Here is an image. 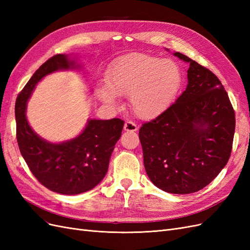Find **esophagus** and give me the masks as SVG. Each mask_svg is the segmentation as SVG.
Instances as JSON below:
<instances>
[{
  "instance_id": "obj_1",
  "label": "esophagus",
  "mask_w": 250,
  "mask_h": 250,
  "mask_svg": "<svg viewBox=\"0 0 250 250\" xmlns=\"http://www.w3.org/2000/svg\"><path fill=\"white\" fill-rule=\"evenodd\" d=\"M138 125L135 124L132 121H127L124 124V130L125 131H137L138 130Z\"/></svg>"
}]
</instances>
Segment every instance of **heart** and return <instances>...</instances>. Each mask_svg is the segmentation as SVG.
Listing matches in <instances>:
<instances>
[{"mask_svg":"<svg viewBox=\"0 0 250 250\" xmlns=\"http://www.w3.org/2000/svg\"><path fill=\"white\" fill-rule=\"evenodd\" d=\"M183 83V71L174 60L131 53L112 64L107 74V86L98 88L97 95L110 105L116 103V96L130 97L135 115L152 120L171 106Z\"/></svg>","mask_w":250,"mask_h":250,"instance_id":"b5f03b06","label":"heart"}]
</instances>
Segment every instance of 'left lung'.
I'll return each instance as SVG.
<instances>
[{
  "label": "left lung",
  "mask_w": 250,
  "mask_h": 250,
  "mask_svg": "<svg viewBox=\"0 0 250 250\" xmlns=\"http://www.w3.org/2000/svg\"><path fill=\"white\" fill-rule=\"evenodd\" d=\"M190 63L188 85L175 103L140 128L144 166L161 190L195 193L228 164L236 127L234 110L221 81L179 52Z\"/></svg>",
  "instance_id": "obj_1"
}]
</instances>
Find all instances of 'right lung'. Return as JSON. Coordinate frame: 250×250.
Segmentation results:
<instances>
[{
  "instance_id": "1",
  "label": "right lung",
  "mask_w": 250,
  "mask_h": 250,
  "mask_svg": "<svg viewBox=\"0 0 250 250\" xmlns=\"http://www.w3.org/2000/svg\"><path fill=\"white\" fill-rule=\"evenodd\" d=\"M75 67L78 64L64 54L51 57L33 74L16 102L17 140L22 157L43 187L64 195L92 190L104 178L124 126V121L118 118L88 120L77 138L60 144L44 141L32 130L25 111L37 82L55 71Z\"/></svg>"
}]
</instances>
